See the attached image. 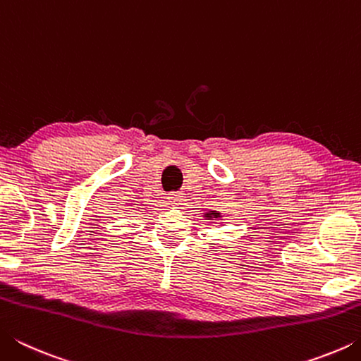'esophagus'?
Instances as JSON below:
<instances>
[{
	"label": "esophagus",
	"mask_w": 361,
	"mask_h": 361,
	"mask_svg": "<svg viewBox=\"0 0 361 361\" xmlns=\"http://www.w3.org/2000/svg\"><path fill=\"white\" fill-rule=\"evenodd\" d=\"M169 200L172 204H176V205H180L183 200H185V194L183 192H180V191H173V192H170L169 194Z\"/></svg>",
	"instance_id": "obj_1"
}]
</instances>
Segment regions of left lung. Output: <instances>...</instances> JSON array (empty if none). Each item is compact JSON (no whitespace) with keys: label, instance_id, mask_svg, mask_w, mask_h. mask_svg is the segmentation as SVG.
Returning a JSON list of instances; mask_svg holds the SVG:
<instances>
[{"label":"left lung","instance_id":"left-lung-1","mask_svg":"<svg viewBox=\"0 0 361 361\" xmlns=\"http://www.w3.org/2000/svg\"><path fill=\"white\" fill-rule=\"evenodd\" d=\"M212 216V215H210ZM213 216H219V213H218V215H213Z\"/></svg>","mask_w":361,"mask_h":361}]
</instances>
